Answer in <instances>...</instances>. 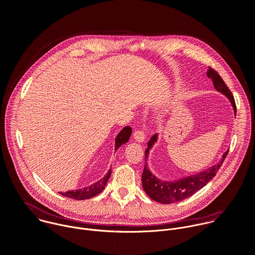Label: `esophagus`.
Instances as JSON below:
<instances>
[{
    "label": "esophagus",
    "mask_w": 255,
    "mask_h": 255,
    "mask_svg": "<svg viewBox=\"0 0 255 255\" xmlns=\"http://www.w3.org/2000/svg\"><path fill=\"white\" fill-rule=\"evenodd\" d=\"M133 137L134 139L137 141V142H143L144 139H145V132L143 129H136L134 134H133Z\"/></svg>",
    "instance_id": "esophagus-1"
}]
</instances>
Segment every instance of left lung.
Segmentation results:
<instances>
[{
    "label": "left lung",
    "mask_w": 255,
    "mask_h": 255,
    "mask_svg": "<svg viewBox=\"0 0 255 255\" xmlns=\"http://www.w3.org/2000/svg\"><path fill=\"white\" fill-rule=\"evenodd\" d=\"M207 76L209 79L212 80L215 89L217 91H219L220 93L224 94L229 99V101L231 102V104L233 106L234 113L236 115V104H235L233 95L230 92L229 88L226 86V84L224 83V81L222 80L220 75L218 74V72L215 71L214 69H212L211 67H209ZM156 140H157V135L155 134L151 137L150 141L147 144L148 147L145 150V159L148 157L149 150L151 149L153 144L156 142ZM227 154H228V151H226L223 154V157L219 163L210 167L209 169H207V170L200 172L199 174L184 177V178L176 180V181H169V182L161 181L158 178H156L149 171V169L147 168V166L145 164L144 170L142 173L143 189L151 199H153L156 202L162 203V204H171V203L182 201V200L190 197L191 195H193L195 192L200 190L202 187H204L216 175L217 171L219 170V168L221 167L222 163L224 162Z\"/></svg>",
    "instance_id": "left-lung-1"
}]
</instances>
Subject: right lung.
I'll return each mask as SVG.
<instances>
[{"instance_id": "1", "label": "right lung", "mask_w": 255, "mask_h": 255, "mask_svg": "<svg viewBox=\"0 0 255 255\" xmlns=\"http://www.w3.org/2000/svg\"><path fill=\"white\" fill-rule=\"evenodd\" d=\"M131 132L132 129L129 126H126L116 137L115 139V151L124 143H126L130 136H131ZM111 175V170L108 171V173L106 174V176H104V178H102L101 180H99L98 182L92 184L91 186H88L86 188L83 189H79V190H70L67 192H60V194H62L63 196L72 198V199H76V200H84V199H89L92 198L96 195H98L100 192H102V190L105 188V185L108 182V179L110 178Z\"/></svg>"}]
</instances>
